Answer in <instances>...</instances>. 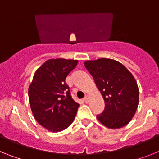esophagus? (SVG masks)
Wrapping results in <instances>:
<instances>
[{
    "label": "esophagus",
    "mask_w": 159,
    "mask_h": 159,
    "mask_svg": "<svg viewBox=\"0 0 159 159\" xmlns=\"http://www.w3.org/2000/svg\"><path fill=\"white\" fill-rule=\"evenodd\" d=\"M83 100H84V101H85V102H88V96H87V95L85 96V98H83Z\"/></svg>",
    "instance_id": "obj_1"
}]
</instances>
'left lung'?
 <instances>
[{
    "label": "left lung",
    "mask_w": 159,
    "mask_h": 159,
    "mask_svg": "<svg viewBox=\"0 0 159 159\" xmlns=\"http://www.w3.org/2000/svg\"><path fill=\"white\" fill-rule=\"evenodd\" d=\"M84 65L105 101V110L97 116L98 121L111 129L128 125L139 103V89L133 74L112 59L86 61Z\"/></svg>",
    "instance_id": "left-lung-1"
}]
</instances>
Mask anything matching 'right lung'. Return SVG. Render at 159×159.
<instances>
[{
  "instance_id": "right-lung-1",
  "label": "right lung",
  "mask_w": 159,
  "mask_h": 159,
  "mask_svg": "<svg viewBox=\"0 0 159 159\" xmlns=\"http://www.w3.org/2000/svg\"><path fill=\"white\" fill-rule=\"evenodd\" d=\"M77 60L49 59L37 69L28 88L32 114L37 122L53 133L67 129L80 106L72 98L65 78Z\"/></svg>"
}]
</instances>
